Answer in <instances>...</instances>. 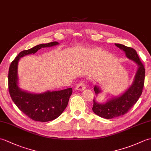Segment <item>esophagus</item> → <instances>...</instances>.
<instances>
[{
	"label": "esophagus",
	"mask_w": 151,
	"mask_h": 151,
	"mask_svg": "<svg viewBox=\"0 0 151 151\" xmlns=\"http://www.w3.org/2000/svg\"><path fill=\"white\" fill-rule=\"evenodd\" d=\"M86 86L84 82H80L78 84L76 85V89H77V90H79V91H82V90H84L86 89Z\"/></svg>",
	"instance_id": "esophagus-1"
}]
</instances>
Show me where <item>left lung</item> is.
<instances>
[{
    "label": "left lung",
    "mask_w": 151,
    "mask_h": 151,
    "mask_svg": "<svg viewBox=\"0 0 151 151\" xmlns=\"http://www.w3.org/2000/svg\"><path fill=\"white\" fill-rule=\"evenodd\" d=\"M115 45L123 50L128 58L134 61L138 65V68L132 85L120 97L112 98L104 104L98 103L95 99H93V111L95 114L104 119L117 117L129 112L142 95L145 82V69L136 51L133 48L121 44L115 43ZM93 89L95 95H98L101 92V89L97 86H95Z\"/></svg>",
    "instance_id": "left-lung-1"
}]
</instances>
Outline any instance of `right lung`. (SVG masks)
Wrapping results in <instances>:
<instances>
[{
  "mask_svg": "<svg viewBox=\"0 0 151 151\" xmlns=\"http://www.w3.org/2000/svg\"><path fill=\"white\" fill-rule=\"evenodd\" d=\"M56 41L40 44L22 50L12 61L8 71V89L12 101L22 113L36 121L47 122L55 119L62 114L73 93L71 88L63 90L32 94L21 90L17 86V64L20 58L36 53L41 48L57 45Z\"/></svg>",
  "mask_w": 151,
  "mask_h": 151,
  "instance_id": "add662e5",
  "label": "right lung"
}]
</instances>
